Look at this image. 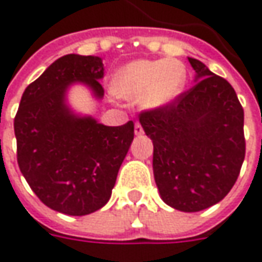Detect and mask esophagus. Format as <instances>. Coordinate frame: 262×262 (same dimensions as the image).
Listing matches in <instances>:
<instances>
[{
    "label": "esophagus",
    "instance_id": "esophagus-1",
    "mask_svg": "<svg viewBox=\"0 0 262 262\" xmlns=\"http://www.w3.org/2000/svg\"><path fill=\"white\" fill-rule=\"evenodd\" d=\"M134 133H136L137 136H141V134L144 133V129H143V125H141L140 122H137L136 126H134Z\"/></svg>",
    "mask_w": 262,
    "mask_h": 262
}]
</instances>
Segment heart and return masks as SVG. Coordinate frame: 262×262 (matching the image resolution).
<instances>
[{
  "label": "heart",
  "mask_w": 262,
  "mask_h": 262,
  "mask_svg": "<svg viewBox=\"0 0 262 262\" xmlns=\"http://www.w3.org/2000/svg\"><path fill=\"white\" fill-rule=\"evenodd\" d=\"M185 67L176 59H140L118 71L112 90L122 99L141 97L146 107H162L170 103L185 84Z\"/></svg>",
  "instance_id": "1"
}]
</instances>
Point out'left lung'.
Listing matches in <instances>:
<instances>
[{
	"mask_svg": "<svg viewBox=\"0 0 262 262\" xmlns=\"http://www.w3.org/2000/svg\"><path fill=\"white\" fill-rule=\"evenodd\" d=\"M196 83L162 107L140 112L153 140V172L162 200L194 213L214 206L235 185L245 159L244 107L235 89L188 58Z\"/></svg>",
	"mask_w": 262,
	"mask_h": 262,
	"instance_id": "8db88e82",
	"label": "left lung"
}]
</instances>
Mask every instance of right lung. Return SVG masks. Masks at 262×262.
<instances>
[{
  "label": "right lung",
  "mask_w": 262,
  "mask_h": 262,
  "mask_svg": "<svg viewBox=\"0 0 262 262\" xmlns=\"http://www.w3.org/2000/svg\"><path fill=\"white\" fill-rule=\"evenodd\" d=\"M102 77L99 56H61L26 87L14 118L17 163L27 184L45 206L70 216L109 201L134 138L133 121L106 126L68 111L67 87L81 81L102 97Z\"/></svg>",
  "instance_id": "1"
}]
</instances>
